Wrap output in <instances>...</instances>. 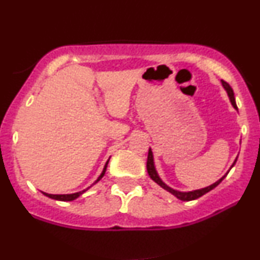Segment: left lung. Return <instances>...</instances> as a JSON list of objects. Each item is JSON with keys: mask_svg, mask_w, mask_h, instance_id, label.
I'll list each match as a JSON object with an SVG mask.
<instances>
[{"mask_svg": "<svg viewBox=\"0 0 260 260\" xmlns=\"http://www.w3.org/2000/svg\"><path fill=\"white\" fill-rule=\"evenodd\" d=\"M221 83H222V86H223V88H225V90L228 91V95H229V98H230V101H231L232 106H234L235 109L237 110V105H236V101H235V95H234V90H232V88H231V86H230L229 83L223 82V80H221ZM236 161H237V159H236V160H235V162L232 164L231 169L234 168V165H235V164H236ZM147 170H148V174H149V176H150V178H151V180H153L154 182H156V183L159 184L160 187H162L164 189H166V190H168V192L171 193V194H174V196L176 197V198H178V199H180V201H183V202H188V201H194V199H198V198H201V197H202V196H204L205 193L210 192L211 189H214V188H215L216 186H219V184L221 183V181L223 180V178L226 177V175H228V174H226L225 176H223V177L220 178L219 181H216L215 183H213V184H211V186H209V187H205V188H202V189L192 190V192H180V190H175V189H172L171 187H169L168 184H165V183H164V182L161 181V178L159 177V175H157L156 170H155V166H154L153 151H151V149H149V153H148Z\"/></svg>", "mask_w": 260, "mask_h": 260, "instance_id": "8db88e82", "label": "left lung"}]
</instances>
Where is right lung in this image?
Here are the masks:
<instances>
[{"label": "right lung", "mask_w": 260, "mask_h": 260, "mask_svg": "<svg viewBox=\"0 0 260 260\" xmlns=\"http://www.w3.org/2000/svg\"><path fill=\"white\" fill-rule=\"evenodd\" d=\"M107 164H109V161H107V162L105 164V168H104L103 172H101V175L99 176V177H98V180L95 181V183H96V182H99V181L101 180V178L104 177V175H105V172H106ZM86 189H88V188H86ZM86 189L82 190V192H77V193H73V194H49V193H44V192H43V193H44V194L46 196V197H49V198L56 199V201H62V202H71V201H74V199H77V198H78V197H79L80 194H83V193H84Z\"/></svg>", "instance_id": "add662e5"}]
</instances>
